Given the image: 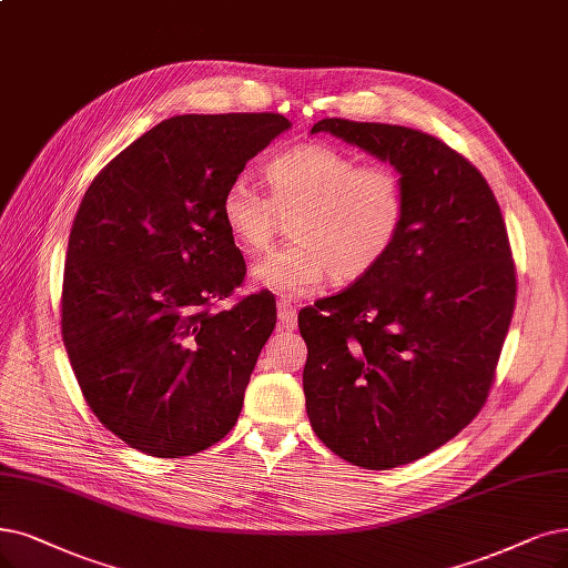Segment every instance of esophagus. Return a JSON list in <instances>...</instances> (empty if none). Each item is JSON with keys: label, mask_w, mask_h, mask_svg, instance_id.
<instances>
[{"label": "esophagus", "mask_w": 568, "mask_h": 568, "mask_svg": "<svg viewBox=\"0 0 568 568\" xmlns=\"http://www.w3.org/2000/svg\"><path fill=\"white\" fill-rule=\"evenodd\" d=\"M278 325L283 329H295L297 327V308L292 306L290 300H278Z\"/></svg>", "instance_id": "34e87169"}]
</instances>
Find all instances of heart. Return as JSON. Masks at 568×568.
<instances>
[{
	"label": "heart",
	"instance_id": "obj_1",
	"mask_svg": "<svg viewBox=\"0 0 568 568\" xmlns=\"http://www.w3.org/2000/svg\"><path fill=\"white\" fill-rule=\"evenodd\" d=\"M268 194L245 178L231 180L220 215L243 252L257 255L290 220V241L252 268L278 295H304L327 276L361 281L379 268L407 222V184L386 163L363 165L325 142H308L266 163Z\"/></svg>",
	"mask_w": 568,
	"mask_h": 568
}]
</instances>
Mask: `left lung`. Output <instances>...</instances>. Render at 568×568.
I'll return each instance as SVG.
<instances>
[{"instance_id": "1", "label": "left lung", "mask_w": 568, "mask_h": 568, "mask_svg": "<svg viewBox=\"0 0 568 568\" xmlns=\"http://www.w3.org/2000/svg\"><path fill=\"white\" fill-rule=\"evenodd\" d=\"M400 171L407 222L386 262L300 311L306 414L353 466L412 464L485 407L513 321L517 271L498 201L447 142L390 123L323 119Z\"/></svg>"}]
</instances>
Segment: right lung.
<instances>
[{"mask_svg":"<svg viewBox=\"0 0 568 568\" xmlns=\"http://www.w3.org/2000/svg\"><path fill=\"white\" fill-rule=\"evenodd\" d=\"M287 129L273 112L171 116L81 199L62 273V344L91 412L138 452L192 456L239 422L276 300L262 290L210 311L245 278L220 201Z\"/></svg>","mask_w":568,"mask_h":568,"instance_id":"obj_1","label":"right lung"}]
</instances>
